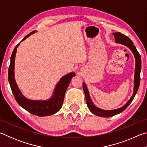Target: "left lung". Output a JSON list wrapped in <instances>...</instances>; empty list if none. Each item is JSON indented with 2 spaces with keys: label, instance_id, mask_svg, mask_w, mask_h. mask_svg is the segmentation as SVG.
I'll return each mask as SVG.
<instances>
[{
  "label": "left lung",
  "instance_id": "8db88e82",
  "mask_svg": "<svg viewBox=\"0 0 147 147\" xmlns=\"http://www.w3.org/2000/svg\"><path fill=\"white\" fill-rule=\"evenodd\" d=\"M114 38L115 39V42L117 43H120L128 47V48L131 50L133 54L134 55L136 59V66H135V74H134V93L132 96H131L130 100H129L125 105H124L123 107L120 108L112 109V110H104V109H100L96 107L92 102L90 95H89V91L87 88L85 83L83 82V89L85 93L86 104L88 105V107L91 111V113H93L94 115H97L101 117H110L113 115H117L126 109V108L130 105V104L132 102L133 99L135 97L136 94L138 92L139 89V84H140V73L141 69V59L140 54L137 51L136 47L134 45L133 42L131 41V39L128 37L124 36V34H122L120 32H115L113 33Z\"/></svg>",
  "mask_w": 147,
  "mask_h": 147
}]
</instances>
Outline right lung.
Returning a JSON list of instances; mask_svg holds the SVG:
<instances>
[{
	"instance_id": "1",
	"label": "right lung",
	"mask_w": 147,
	"mask_h": 147,
	"mask_svg": "<svg viewBox=\"0 0 147 147\" xmlns=\"http://www.w3.org/2000/svg\"><path fill=\"white\" fill-rule=\"evenodd\" d=\"M36 32V30L32 32L26 36L22 39V42L28 38L32 34ZM20 42V43H21ZM20 43L17 45L15 47L10 58V65L8 69V80L10 85L11 91L13 93L14 97L16 98L20 106L23 108L29 113L33 115L45 117L52 115L56 113L61 109L64 100V96L65 91L70 84L71 79L75 76L74 72L69 73L63 76L59 80V81L56 84V88L54 89L53 96L48 100H34L26 98L19 89L18 86L15 80L14 67H15V58L17 53V49Z\"/></svg>"
}]
</instances>
